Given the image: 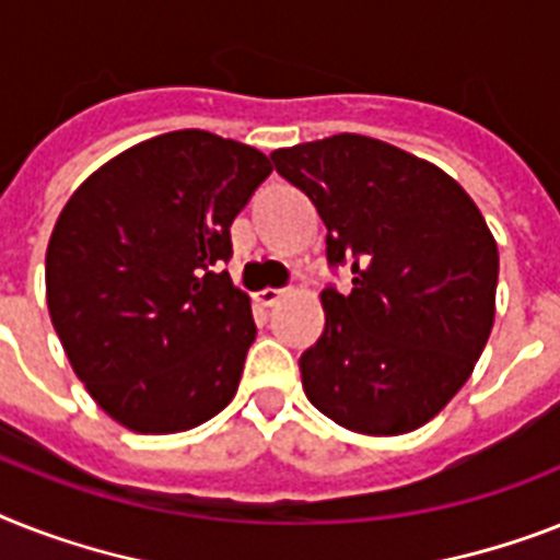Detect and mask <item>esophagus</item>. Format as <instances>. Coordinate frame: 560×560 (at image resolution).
<instances>
[{"instance_id": "1", "label": "esophagus", "mask_w": 560, "mask_h": 560, "mask_svg": "<svg viewBox=\"0 0 560 560\" xmlns=\"http://www.w3.org/2000/svg\"><path fill=\"white\" fill-rule=\"evenodd\" d=\"M281 295H284V290H281V288H265V290H258V293H256V302L261 304V307H272V304L279 302Z\"/></svg>"}]
</instances>
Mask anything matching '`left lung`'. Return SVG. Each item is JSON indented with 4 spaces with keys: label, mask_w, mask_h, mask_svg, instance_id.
Masks as SVG:
<instances>
[{
    "label": "left lung",
    "mask_w": 560,
    "mask_h": 560,
    "mask_svg": "<svg viewBox=\"0 0 560 560\" xmlns=\"http://www.w3.org/2000/svg\"><path fill=\"white\" fill-rule=\"evenodd\" d=\"M327 226L325 330L299 359L304 394L359 434H406L469 380L494 322L498 244L443 170L362 135L270 154Z\"/></svg>",
    "instance_id": "obj_1"
}]
</instances>
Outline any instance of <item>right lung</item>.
<instances>
[{
  "mask_svg": "<svg viewBox=\"0 0 560 560\" xmlns=\"http://www.w3.org/2000/svg\"><path fill=\"white\" fill-rule=\"evenodd\" d=\"M270 172L247 143L180 129L117 154L59 212L45 256L54 330L126 429H195L235 397L256 322L224 270L230 226Z\"/></svg>",
  "mask_w": 560,
  "mask_h": 560,
  "instance_id": "1",
  "label": "right lung"
}]
</instances>
